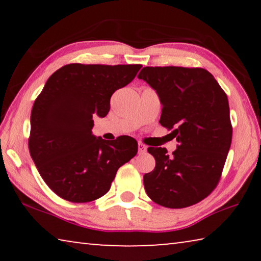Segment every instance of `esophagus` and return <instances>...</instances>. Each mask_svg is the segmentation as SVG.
<instances>
[{
	"label": "esophagus",
	"instance_id": "obj_1",
	"mask_svg": "<svg viewBox=\"0 0 261 261\" xmlns=\"http://www.w3.org/2000/svg\"><path fill=\"white\" fill-rule=\"evenodd\" d=\"M138 151H139V153H145L147 151V147L145 146L143 143H139L138 144Z\"/></svg>",
	"mask_w": 261,
	"mask_h": 261
}]
</instances>
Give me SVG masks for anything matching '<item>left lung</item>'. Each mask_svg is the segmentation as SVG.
I'll return each mask as SVG.
<instances>
[{
    "instance_id": "left-lung-1",
    "label": "left lung",
    "mask_w": 261,
    "mask_h": 261,
    "mask_svg": "<svg viewBox=\"0 0 261 261\" xmlns=\"http://www.w3.org/2000/svg\"><path fill=\"white\" fill-rule=\"evenodd\" d=\"M160 98V124L178 141L169 155L148 147L155 168L144 175L151 199L168 208H184L208 196L218 185L231 145L227 94L201 68L145 67L138 74Z\"/></svg>"
}]
</instances>
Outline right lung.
Here are the masks:
<instances>
[{
	"instance_id": "1",
	"label": "right lung",
	"mask_w": 261,
	"mask_h": 261,
	"mask_svg": "<svg viewBox=\"0 0 261 261\" xmlns=\"http://www.w3.org/2000/svg\"><path fill=\"white\" fill-rule=\"evenodd\" d=\"M140 64H67L48 78L31 113L30 154L57 196L88 202L110 189L118 168L138 152L136 139L107 141L92 134L93 117H105L110 98L134 81Z\"/></svg>"
}]
</instances>
